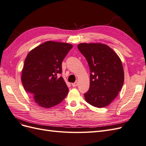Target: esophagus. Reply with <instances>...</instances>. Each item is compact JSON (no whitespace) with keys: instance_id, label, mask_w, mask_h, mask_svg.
Returning a JSON list of instances; mask_svg holds the SVG:
<instances>
[{"instance_id":"obj_1","label":"esophagus","mask_w":146,"mask_h":146,"mask_svg":"<svg viewBox=\"0 0 146 146\" xmlns=\"http://www.w3.org/2000/svg\"><path fill=\"white\" fill-rule=\"evenodd\" d=\"M77 85H78V82H76L75 83H72V86L73 87H76V86H77Z\"/></svg>"}]
</instances>
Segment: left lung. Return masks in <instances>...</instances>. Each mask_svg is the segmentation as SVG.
<instances>
[{
  "label": "left lung",
  "instance_id": "left-lung-1",
  "mask_svg": "<svg viewBox=\"0 0 146 146\" xmlns=\"http://www.w3.org/2000/svg\"><path fill=\"white\" fill-rule=\"evenodd\" d=\"M90 70V86L84 94L88 104L98 108L108 106L122 89L124 72L120 58L101 43H81L77 46Z\"/></svg>",
  "mask_w": 146,
  "mask_h": 146
}]
</instances>
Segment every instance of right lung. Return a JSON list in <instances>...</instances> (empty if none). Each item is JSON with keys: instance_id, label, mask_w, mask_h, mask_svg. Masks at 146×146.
Returning <instances> with one entry per match:
<instances>
[{"instance_id": "right-lung-1", "label": "right lung", "mask_w": 146, "mask_h": 146, "mask_svg": "<svg viewBox=\"0 0 146 146\" xmlns=\"http://www.w3.org/2000/svg\"><path fill=\"white\" fill-rule=\"evenodd\" d=\"M73 46L48 41L31 50L26 57L21 80L26 92L43 108L59 104L69 89L62 77L61 63Z\"/></svg>"}]
</instances>
